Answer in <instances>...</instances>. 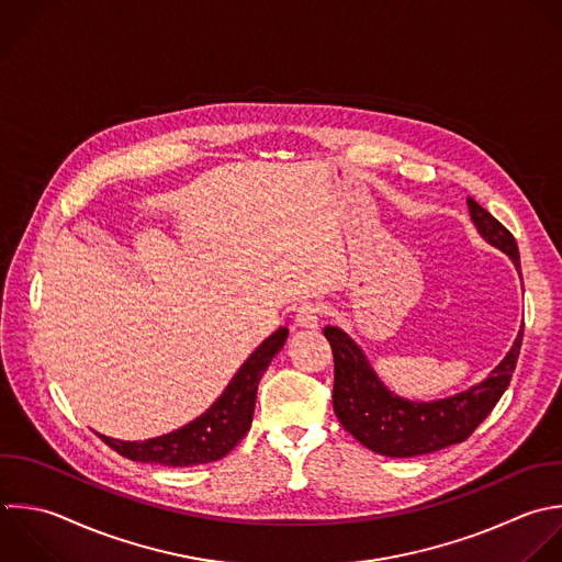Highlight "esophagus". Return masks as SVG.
I'll return each mask as SVG.
<instances>
[{"label":"esophagus","mask_w":562,"mask_h":562,"mask_svg":"<svg viewBox=\"0 0 562 562\" xmlns=\"http://www.w3.org/2000/svg\"><path fill=\"white\" fill-rule=\"evenodd\" d=\"M321 314H323V310L318 303H303L296 312V325L301 329H316Z\"/></svg>","instance_id":"34e87169"}]
</instances>
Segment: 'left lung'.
<instances>
[{
  "label": "left lung",
  "instance_id": "left-lung-1",
  "mask_svg": "<svg viewBox=\"0 0 562 562\" xmlns=\"http://www.w3.org/2000/svg\"><path fill=\"white\" fill-rule=\"evenodd\" d=\"M468 211L476 233L505 252L520 277V257L512 233L472 198H468ZM323 331L334 351L336 417L362 446L386 457L428 454L468 439L507 389L522 342L520 327L505 358L479 384L450 397L413 402L386 389L347 331L331 325Z\"/></svg>",
  "mask_w": 562,
  "mask_h": 562
}]
</instances>
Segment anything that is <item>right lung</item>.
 I'll list each match as a JSON object with an SVG mask.
<instances>
[{"label":"right lung","instance_id":"1","mask_svg":"<svg viewBox=\"0 0 562 562\" xmlns=\"http://www.w3.org/2000/svg\"><path fill=\"white\" fill-rule=\"evenodd\" d=\"M285 340L288 327H279L250 353L224 393L200 417L182 428L145 441H123L108 435H101V439L132 461L171 468L200 465L226 457L250 430L259 380Z\"/></svg>","mask_w":562,"mask_h":562}]
</instances>
